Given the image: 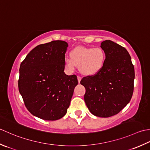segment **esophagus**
<instances>
[{
    "label": "esophagus",
    "mask_w": 150,
    "mask_h": 150,
    "mask_svg": "<svg viewBox=\"0 0 150 150\" xmlns=\"http://www.w3.org/2000/svg\"><path fill=\"white\" fill-rule=\"evenodd\" d=\"M78 82L79 83V82H80V81H81V77H80V76H78Z\"/></svg>",
    "instance_id": "1"
}]
</instances>
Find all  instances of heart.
<instances>
[{"label":"heart","mask_w":150,"mask_h":150,"mask_svg":"<svg viewBox=\"0 0 150 150\" xmlns=\"http://www.w3.org/2000/svg\"><path fill=\"white\" fill-rule=\"evenodd\" d=\"M70 58L64 59V67L69 72L74 71L76 66L85 76H93L100 72L104 65L105 54L100 47H76L69 53Z\"/></svg>","instance_id":"b5f03b06"}]
</instances>
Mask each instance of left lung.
<instances>
[{
  "label": "left lung",
  "mask_w": 150,
  "mask_h": 150,
  "mask_svg": "<svg viewBox=\"0 0 150 150\" xmlns=\"http://www.w3.org/2000/svg\"><path fill=\"white\" fill-rule=\"evenodd\" d=\"M100 47L105 54L102 69L82 78L80 83L86 90L84 100L90 112L107 118L118 114L130 102L135 69L124 47L110 40L102 42Z\"/></svg>",
  "instance_id": "left-lung-1"
}]
</instances>
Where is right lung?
Returning a JSON list of instances; mask_svg holds the SVG:
<instances>
[{"instance_id": "obj_1", "label": "right lung", "mask_w": 150, "mask_h": 150, "mask_svg": "<svg viewBox=\"0 0 150 150\" xmlns=\"http://www.w3.org/2000/svg\"><path fill=\"white\" fill-rule=\"evenodd\" d=\"M68 43L52 41L37 46L21 63L19 93L27 109L45 120L65 115L78 81L76 75L64 72Z\"/></svg>"}]
</instances>
